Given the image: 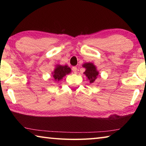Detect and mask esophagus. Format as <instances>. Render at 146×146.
I'll return each instance as SVG.
<instances>
[{"mask_svg":"<svg viewBox=\"0 0 146 146\" xmlns=\"http://www.w3.org/2000/svg\"><path fill=\"white\" fill-rule=\"evenodd\" d=\"M72 70H73V71L74 72V73L76 74L77 73V68L76 66H73L72 68Z\"/></svg>","mask_w":146,"mask_h":146,"instance_id":"34e87169","label":"esophagus"}]
</instances>
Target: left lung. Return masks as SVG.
I'll return each instance as SVG.
<instances>
[{
    "label": "left lung",
    "mask_w": 146,
    "mask_h": 146,
    "mask_svg": "<svg viewBox=\"0 0 146 146\" xmlns=\"http://www.w3.org/2000/svg\"><path fill=\"white\" fill-rule=\"evenodd\" d=\"M83 68H85V71L84 75L86 76L87 80L90 83H93L95 80L97 79V76H98L99 72L97 70V67L95 65L92 63H85L82 65Z\"/></svg>",
    "instance_id": "obj_1"
}]
</instances>
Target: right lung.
Wrapping results in <instances>:
<instances>
[{"label": "right lung", "instance_id": "add662e5", "mask_svg": "<svg viewBox=\"0 0 146 146\" xmlns=\"http://www.w3.org/2000/svg\"><path fill=\"white\" fill-rule=\"evenodd\" d=\"M71 72V68L68 65L56 64L54 69V71L51 73L52 76L53 77L55 81L59 82L63 79L64 76L68 75Z\"/></svg>", "mask_w": 146, "mask_h": 146}]
</instances>
